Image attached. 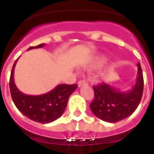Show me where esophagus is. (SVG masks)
<instances>
[{
  "label": "esophagus",
  "instance_id": "obj_1",
  "mask_svg": "<svg viewBox=\"0 0 154 154\" xmlns=\"http://www.w3.org/2000/svg\"><path fill=\"white\" fill-rule=\"evenodd\" d=\"M88 85V83H87V82L85 81V80H81L79 82H78V86L81 87L82 86V85Z\"/></svg>",
  "mask_w": 154,
  "mask_h": 154
}]
</instances>
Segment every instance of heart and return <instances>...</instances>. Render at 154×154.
Segmentation results:
<instances>
[{"label": "heart", "instance_id": "obj_1", "mask_svg": "<svg viewBox=\"0 0 154 154\" xmlns=\"http://www.w3.org/2000/svg\"><path fill=\"white\" fill-rule=\"evenodd\" d=\"M106 60V57L105 55H98L94 57L90 60L89 63V68H96L101 66L103 63Z\"/></svg>", "mask_w": 154, "mask_h": 154}]
</instances>
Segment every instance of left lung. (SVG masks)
Returning <instances> with one entry per match:
<instances>
[{"mask_svg": "<svg viewBox=\"0 0 154 154\" xmlns=\"http://www.w3.org/2000/svg\"><path fill=\"white\" fill-rule=\"evenodd\" d=\"M144 80L140 63L137 64L136 83L130 90L122 92L105 83L94 86V99L90 109L96 117L111 123L129 117L136 110L143 94Z\"/></svg>", "mask_w": 154, "mask_h": 154, "instance_id": "1", "label": "left lung"}]
</instances>
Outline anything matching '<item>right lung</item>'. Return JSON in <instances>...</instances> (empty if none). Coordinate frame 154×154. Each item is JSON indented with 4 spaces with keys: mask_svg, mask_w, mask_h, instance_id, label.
Segmentation results:
<instances>
[{
    "mask_svg": "<svg viewBox=\"0 0 154 154\" xmlns=\"http://www.w3.org/2000/svg\"><path fill=\"white\" fill-rule=\"evenodd\" d=\"M44 45L45 44H41L30 47L28 50L42 48ZM17 60L13 65L9 80L11 97L16 107L25 117L42 124L50 123L59 118L65 111L69 96L77 88V85H58L49 93L37 96L24 94L16 86L13 78Z\"/></svg>",
    "mask_w": 154,
    "mask_h": 154,
    "instance_id": "1",
    "label": "right lung"
}]
</instances>
